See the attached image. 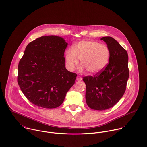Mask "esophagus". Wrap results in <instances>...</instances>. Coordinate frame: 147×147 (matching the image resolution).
<instances>
[{"instance_id": "esophagus-1", "label": "esophagus", "mask_w": 147, "mask_h": 147, "mask_svg": "<svg viewBox=\"0 0 147 147\" xmlns=\"http://www.w3.org/2000/svg\"><path fill=\"white\" fill-rule=\"evenodd\" d=\"M76 80L77 81H80L82 80V77H80V76H77V77H76Z\"/></svg>"}]
</instances>
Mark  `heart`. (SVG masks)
<instances>
[{"mask_svg":"<svg viewBox=\"0 0 147 147\" xmlns=\"http://www.w3.org/2000/svg\"><path fill=\"white\" fill-rule=\"evenodd\" d=\"M111 56L109 47L93 40H83L75 44L72 49L66 51L65 65L70 71H73L80 60V71L86 69L91 74L102 72L107 66Z\"/></svg>","mask_w":147,"mask_h":147,"instance_id":"obj_1","label":"heart"}]
</instances>
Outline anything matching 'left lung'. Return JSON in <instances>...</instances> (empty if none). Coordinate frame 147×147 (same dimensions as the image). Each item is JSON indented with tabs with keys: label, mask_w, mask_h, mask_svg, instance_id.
I'll list each match as a JSON object with an SVG mask.
<instances>
[{
	"label": "left lung",
	"mask_w": 147,
	"mask_h": 147,
	"mask_svg": "<svg viewBox=\"0 0 147 147\" xmlns=\"http://www.w3.org/2000/svg\"><path fill=\"white\" fill-rule=\"evenodd\" d=\"M109 47L110 61L105 69L94 76H86V100L90 108L107 110L123 96L129 77L128 56L127 51L111 37L101 38Z\"/></svg>",
	"instance_id": "left-lung-1"
}]
</instances>
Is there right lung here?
Returning <instances> with one entry per match:
<instances>
[{
	"mask_svg": "<svg viewBox=\"0 0 147 147\" xmlns=\"http://www.w3.org/2000/svg\"><path fill=\"white\" fill-rule=\"evenodd\" d=\"M68 43L61 37H39L26 46L18 65V82L29 101L45 109L58 107L77 74L65 67Z\"/></svg>",
	"mask_w": 147,
	"mask_h": 147,
	"instance_id": "1",
	"label": "right lung"
}]
</instances>
